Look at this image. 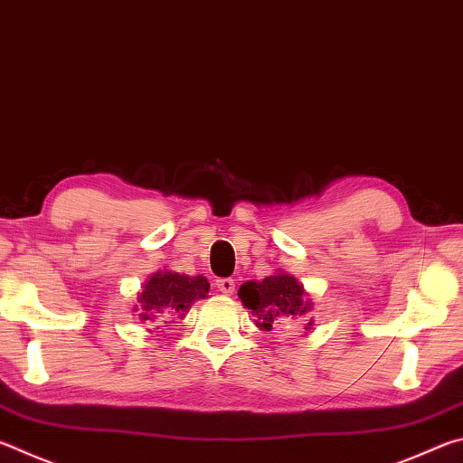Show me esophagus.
Returning <instances> with one entry per match:
<instances>
[{
    "label": "esophagus",
    "mask_w": 463,
    "mask_h": 463,
    "mask_svg": "<svg viewBox=\"0 0 463 463\" xmlns=\"http://www.w3.org/2000/svg\"><path fill=\"white\" fill-rule=\"evenodd\" d=\"M216 288H218V292H222V294H232L234 292V279L232 278L216 279Z\"/></svg>",
    "instance_id": "34e87169"
}]
</instances>
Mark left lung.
<instances>
[{"label": "left lung", "mask_w": 463, "mask_h": 463, "mask_svg": "<svg viewBox=\"0 0 463 463\" xmlns=\"http://www.w3.org/2000/svg\"><path fill=\"white\" fill-rule=\"evenodd\" d=\"M239 298L245 307L253 312L255 325L263 331L273 326L294 323L307 317L312 310V302L304 292V286L289 273H276L261 281H245L239 288ZM312 326V320L307 328Z\"/></svg>", "instance_id": "obj_1"}]
</instances>
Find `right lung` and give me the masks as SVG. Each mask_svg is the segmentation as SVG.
Returning <instances> with one entry per match:
<instances>
[{
  "label": "right lung",
  "mask_w": 463,
  "mask_h": 463,
  "mask_svg": "<svg viewBox=\"0 0 463 463\" xmlns=\"http://www.w3.org/2000/svg\"><path fill=\"white\" fill-rule=\"evenodd\" d=\"M210 284L203 276H184L177 271H156L138 292L135 310L143 323H155L159 315L184 317L195 300L208 296Z\"/></svg>",
  "instance_id": "add662e5"
}]
</instances>
